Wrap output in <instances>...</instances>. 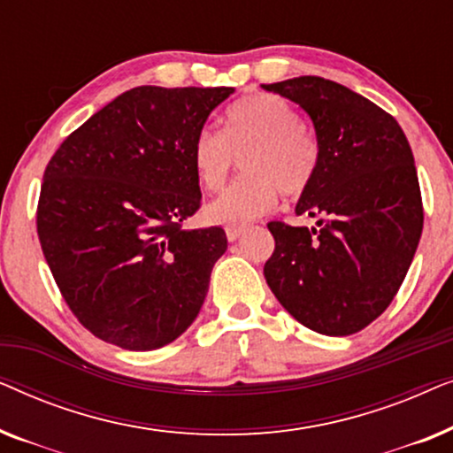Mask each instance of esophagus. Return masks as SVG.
Here are the masks:
<instances>
[{"instance_id":"1","label":"esophagus","mask_w":453,"mask_h":453,"mask_svg":"<svg viewBox=\"0 0 453 453\" xmlns=\"http://www.w3.org/2000/svg\"><path fill=\"white\" fill-rule=\"evenodd\" d=\"M245 226H226V239L228 241H237L241 234H243Z\"/></svg>"}]
</instances>
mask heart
<instances>
[{
    "label": "heart",
    "mask_w": 453,
    "mask_h": 453,
    "mask_svg": "<svg viewBox=\"0 0 453 453\" xmlns=\"http://www.w3.org/2000/svg\"><path fill=\"white\" fill-rule=\"evenodd\" d=\"M243 177L220 191L206 206L208 220L243 226L270 212L284 196H301L319 165V146L303 129V117L276 95H253L226 111L225 129L203 127L191 146V165L202 188L219 189L242 154Z\"/></svg>",
    "instance_id": "1"
}]
</instances>
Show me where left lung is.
Segmentation results:
<instances>
[{
  "label": "left lung",
  "instance_id": "8db88e82",
  "mask_svg": "<svg viewBox=\"0 0 453 453\" xmlns=\"http://www.w3.org/2000/svg\"><path fill=\"white\" fill-rule=\"evenodd\" d=\"M311 117L319 165L296 214L315 226L270 222L264 265L272 293L293 318L326 336H349L386 311L423 233L417 166L386 111L318 76L264 84Z\"/></svg>",
  "mask_w": 453,
  "mask_h": 453
}]
</instances>
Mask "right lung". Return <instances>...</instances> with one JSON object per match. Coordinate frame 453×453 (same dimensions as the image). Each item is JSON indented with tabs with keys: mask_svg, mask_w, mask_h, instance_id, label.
<instances>
[{
	"mask_svg": "<svg viewBox=\"0 0 453 453\" xmlns=\"http://www.w3.org/2000/svg\"><path fill=\"white\" fill-rule=\"evenodd\" d=\"M233 92L138 86L49 160L36 208L42 253L67 307L104 342L160 349L200 313L226 234L183 226L202 202L191 146Z\"/></svg>",
	"mask_w": 453,
	"mask_h": 453,
	"instance_id": "add662e5",
	"label": "right lung"
}]
</instances>
